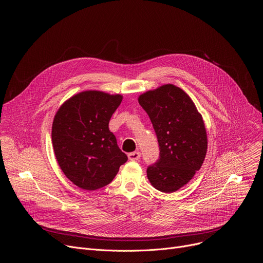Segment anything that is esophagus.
Segmentation results:
<instances>
[{
	"label": "esophagus",
	"mask_w": 263,
	"mask_h": 263,
	"mask_svg": "<svg viewBox=\"0 0 263 263\" xmlns=\"http://www.w3.org/2000/svg\"><path fill=\"white\" fill-rule=\"evenodd\" d=\"M141 154L140 152L136 151V152H132V153H129L128 154V158L131 160V161H135V160H138L140 158Z\"/></svg>",
	"instance_id": "34e87169"
}]
</instances>
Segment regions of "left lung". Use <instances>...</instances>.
I'll return each instance as SVG.
<instances>
[{"label": "left lung", "mask_w": 263, "mask_h": 263, "mask_svg": "<svg viewBox=\"0 0 263 263\" xmlns=\"http://www.w3.org/2000/svg\"><path fill=\"white\" fill-rule=\"evenodd\" d=\"M153 124L159 159L146 168L148 181L162 193H174L189 183L204 162L207 134L202 116L184 90L165 84L138 98Z\"/></svg>", "instance_id": "obj_1"}]
</instances>
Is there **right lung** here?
I'll use <instances>...</instances> for the list:
<instances>
[{
    "mask_svg": "<svg viewBox=\"0 0 263 263\" xmlns=\"http://www.w3.org/2000/svg\"><path fill=\"white\" fill-rule=\"evenodd\" d=\"M122 100L121 95L82 91L65 101L54 118L56 159L67 179L82 190L108 185L128 160L108 127Z\"/></svg>",
    "mask_w": 263,
    "mask_h": 263,
    "instance_id": "1",
    "label": "right lung"
}]
</instances>
